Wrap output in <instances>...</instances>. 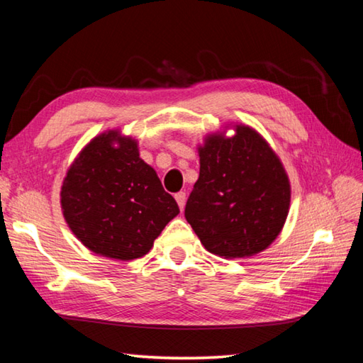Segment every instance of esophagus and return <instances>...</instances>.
Returning a JSON list of instances; mask_svg holds the SVG:
<instances>
[{
	"instance_id": "obj_1",
	"label": "esophagus",
	"mask_w": 363,
	"mask_h": 363,
	"mask_svg": "<svg viewBox=\"0 0 363 363\" xmlns=\"http://www.w3.org/2000/svg\"><path fill=\"white\" fill-rule=\"evenodd\" d=\"M174 199H176L177 204H179L181 211H184V206H186V192H177L174 195Z\"/></svg>"
}]
</instances>
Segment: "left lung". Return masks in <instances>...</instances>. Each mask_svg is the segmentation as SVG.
I'll use <instances>...</instances> for the list:
<instances>
[{"label": "left lung", "mask_w": 363, "mask_h": 363, "mask_svg": "<svg viewBox=\"0 0 363 363\" xmlns=\"http://www.w3.org/2000/svg\"><path fill=\"white\" fill-rule=\"evenodd\" d=\"M232 128L233 136L216 131L199 146L200 176L186 219L211 254L245 259L278 238L291 208V181L259 131L245 123Z\"/></svg>", "instance_id": "left-lung-1"}]
</instances>
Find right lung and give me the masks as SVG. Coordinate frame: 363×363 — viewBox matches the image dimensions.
Here are the masks:
<instances>
[{"mask_svg": "<svg viewBox=\"0 0 363 363\" xmlns=\"http://www.w3.org/2000/svg\"><path fill=\"white\" fill-rule=\"evenodd\" d=\"M62 213L91 252L114 260L146 255L179 206L155 169L140 157L138 140L121 130L96 135L69 164L60 190Z\"/></svg>", "mask_w": 363, "mask_h": 363, "instance_id": "1", "label": "right lung"}]
</instances>
